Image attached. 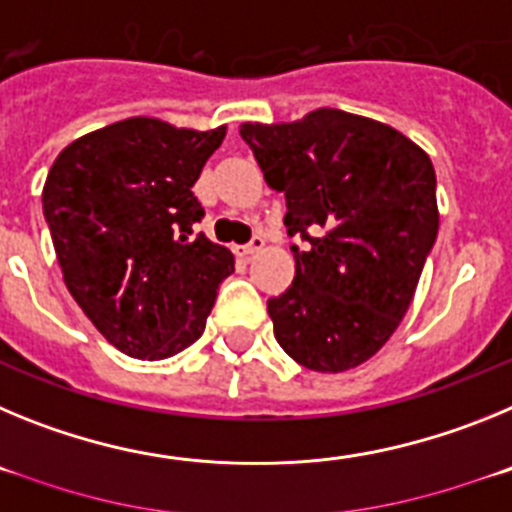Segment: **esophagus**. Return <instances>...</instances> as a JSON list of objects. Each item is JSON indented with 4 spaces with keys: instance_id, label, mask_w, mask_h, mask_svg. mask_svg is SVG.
Returning a JSON list of instances; mask_svg holds the SVG:
<instances>
[{
    "instance_id": "1",
    "label": "esophagus",
    "mask_w": 512,
    "mask_h": 512,
    "mask_svg": "<svg viewBox=\"0 0 512 512\" xmlns=\"http://www.w3.org/2000/svg\"><path fill=\"white\" fill-rule=\"evenodd\" d=\"M264 235H261V233H256V235H253V238H251V241H248L246 243V246H243L241 248V251H243V256H251V253H256V251H261V248H264Z\"/></svg>"
}]
</instances>
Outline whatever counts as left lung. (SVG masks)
Instances as JSON below:
<instances>
[{
  "label": "left lung",
  "instance_id": "obj_1",
  "mask_svg": "<svg viewBox=\"0 0 512 512\" xmlns=\"http://www.w3.org/2000/svg\"><path fill=\"white\" fill-rule=\"evenodd\" d=\"M269 187L287 200L295 282L266 310L279 346L312 372H346L390 341L438 235L436 171L413 140L369 117L315 110L243 122Z\"/></svg>",
  "mask_w": 512,
  "mask_h": 512
}]
</instances>
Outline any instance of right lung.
<instances>
[{
	"label": "right lung",
	"instance_id": "add662e5",
	"mask_svg": "<svg viewBox=\"0 0 512 512\" xmlns=\"http://www.w3.org/2000/svg\"><path fill=\"white\" fill-rule=\"evenodd\" d=\"M223 128L128 117L63 148L43 187L63 282L122 354L169 359L205 330L233 253L194 233L192 187Z\"/></svg>",
	"mask_w": 512,
	"mask_h": 512
}]
</instances>
